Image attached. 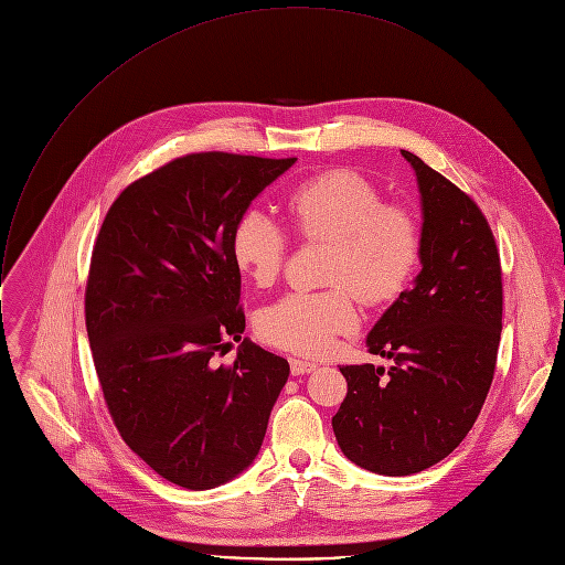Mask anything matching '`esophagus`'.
<instances>
[{"instance_id": "34e87169", "label": "esophagus", "mask_w": 565, "mask_h": 565, "mask_svg": "<svg viewBox=\"0 0 565 565\" xmlns=\"http://www.w3.org/2000/svg\"><path fill=\"white\" fill-rule=\"evenodd\" d=\"M317 364L315 362H308V360H299V358H290V371L292 375H306L310 371H315Z\"/></svg>"}]
</instances>
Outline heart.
Instances as JSON below:
<instances>
[{"instance_id": "obj_1", "label": "heart", "mask_w": 565, "mask_h": 565, "mask_svg": "<svg viewBox=\"0 0 565 565\" xmlns=\"http://www.w3.org/2000/svg\"><path fill=\"white\" fill-rule=\"evenodd\" d=\"M288 212L301 236L329 241L333 253L324 292H288L259 315V335L279 349L321 355L338 335L360 324L353 292L366 303H384L407 288L420 257L414 216L384 205L382 192L362 174L335 170L303 181L288 194ZM234 264L255 284L268 286L281 273L288 234L264 207H248L234 223Z\"/></svg>"}]
</instances>
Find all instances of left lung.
Returning a JSON list of instances; mask_svg holds the SVG:
<instances>
[{"label": "left lung", "instance_id": "8db88e82", "mask_svg": "<svg viewBox=\"0 0 565 565\" xmlns=\"http://www.w3.org/2000/svg\"><path fill=\"white\" fill-rule=\"evenodd\" d=\"M423 227L412 290L366 335L393 366H342L349 393L333 416L344 456L382 476L418 473L449 456L488 397L503 319L501 259L478 205L416 153Z\"/></svg>", "mask_w": 565, "mask_h": 565}]
</instances>
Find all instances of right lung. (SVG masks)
Masks as SVG:
<instances>
[{
  "label": "right lung",
  "mask_w": 565,
  "mask_h": 565,
  "mask_svg": "<svg viewBox=\"0 0 565 565\" xmlns=\"http://www.w3.org/2000/svg\"><path fill=\"white\" fill-rule=\"evenodd\" d=\"M297 158L190 153L131 183L94 246L85 312L109 414L136 456L185 490H212L257 458L288 380L284 358L241 340L236 218Z\"/></svg>",
  "instance_id": "1"
}]
</instances>
